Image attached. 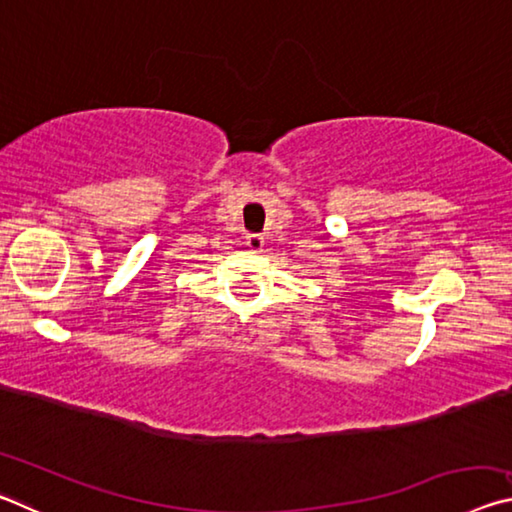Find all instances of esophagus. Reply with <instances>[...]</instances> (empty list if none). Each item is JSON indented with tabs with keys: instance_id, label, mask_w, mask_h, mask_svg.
Returning <instances> with one entry per match:
<instances>
[{
	"instance_id": "1",
	"label": "esophagus",
	"mask_w": 512,
	"mask_h": 512,
	"mask_svg": "<svg viewBox=\"0 0 512 512\" xmlns=\"http://www.w3.org/2000/svg\"><path fill=\"white\" fill-rule=\"evenodd\" d=\"M246 246L253 248V250H262L264 248V237L262 235H248Z\"/></svg>"
}]
</instances>
